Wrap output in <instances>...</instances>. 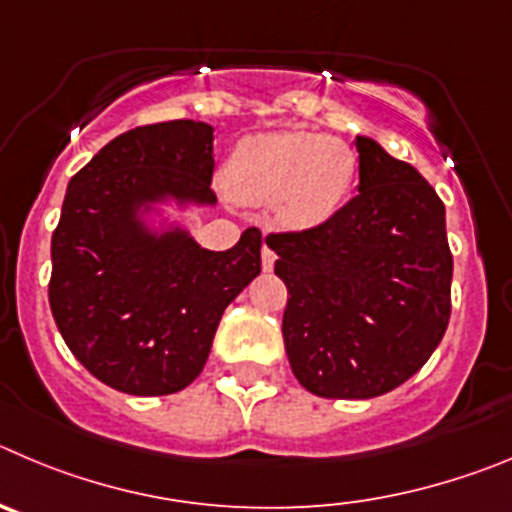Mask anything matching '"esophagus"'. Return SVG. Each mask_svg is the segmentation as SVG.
Returning <instances> with one entry per match:
<instances>
[{
    "label": "esophagus",
    "instance_id": "34e87169",
    "mask_svg": "<svg viewBox=\"0 0 512 512\" xmlns=\"http://www.w3.org/2000/svg\"><path fill=\"white\" fill-rule=\"evenodd\" d=\"M273 265H275V252L265 245L262 247V270H265V273H270V270H273Z\"/></svg>",
    "mask_w": 512,
    "mask_h": 512
}]
</instances>
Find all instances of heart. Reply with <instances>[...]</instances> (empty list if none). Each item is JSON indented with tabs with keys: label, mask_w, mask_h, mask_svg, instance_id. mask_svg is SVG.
Segmentation results:
<instances>
[{
	"label": "heart",
	"mask_w": 512,
	"mask_h": 512,
	"mask_svg": "<svg viewBox=\"0 0 512 512\" xmlns=\"http://www.w3.org/2000/svg\"><path fill=\"white\" fill-rule=\"evenodd\" d=\"M224 178L234 199L273 201L285 227L316 229L347 204L357 178V155L344 140L321 132H257L234 145Z\"/></svg>",
	"instance_id": "heart-1"
}]
</instances>
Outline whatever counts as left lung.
Wrapping results in <instances>:
<instances>
[{
	"mask_svg": "<svg viewBox=\"0 0 512 512\" xmlns=\"http://www.w3.org/2000/svg\"><path fill=\"white\" fill-rule=\"evenodd\" d=\"M357 196L316 229L270 234L288 288L290 370L321 398L365 400L416 375L451 313L446 211L413 165L357 135Z\"/></svg>",
	"mask_w": 512,
	"mask_h": 512,
	"instance_id": "1",
	"label": "left lung"
}]
</instances>
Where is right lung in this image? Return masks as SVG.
Listing matches in <instances>:
<instances>
[{"instance_id":"1","label":"right lung","mask_w":512,"mask_h":512,"mask_svg":"<svg viewBox=\"0 0 512 512\" xmlns=\"http://www.w3.org/2000/svg\"><path fill=\"white\" fill-rule=\"evenodd\" d=\"M214 127L176 119L114 137L71 178L53 232L50 311L104 385L170 395L204 370L222 313L260 275V229L211 252L168 209H211Z\"/></svg>"}]
</instances>
